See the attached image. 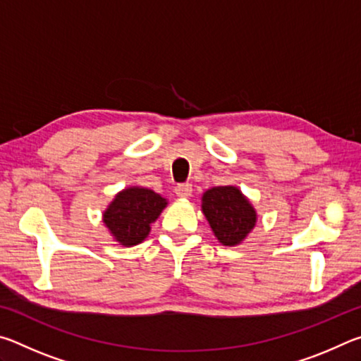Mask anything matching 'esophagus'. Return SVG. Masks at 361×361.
Returning a JSON list of instances; mask_svg holds the SVG:
<instances>
[{
	"instance_id": "34e87169",
	"label": "esophagus",
	"mask_w": 361,
	"mask_h": 361,
	"mask_svg": "<svg viewBox=\"0 0 361 361\" xmlns=\"http://www.w3.org/2000/svg\"><path fill=\"white\" fill-rule=\"evenodd\" d=\"M175 192H176V195H178V197H181V199L191 197V194H192V185H191V183H181V185H178V186L175 188Z\"/></svg>"
}]
</instances>
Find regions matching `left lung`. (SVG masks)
Masks as SVG:
<instances>
[{"label": "left lung", "mask_w": 361, "mask_h": 361, "mask_svg": "<svg viewBox=\"0 0 361 361\" xmlns=\"http://www.w3.org/2000/svg\"><path fill=\"white\" fill-rule=\"evenodd\" d=\"M202 212L216 239L234 247L245 239L256 224V212L235 186H216L202 195Z\"/></svg>", "instance_id": "obj_1"}]
</instances>
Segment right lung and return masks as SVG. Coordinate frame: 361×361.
Listing matches in <instances>:
<instances>
[{
	"label": "right lung",
	"instance_id": "1",
	"mask_svg": "<svg viewBox=\"0 0 361 361\" xmlns=\"http://www.w3.org/2000/svg\"><path fill=\"white\" fill-rule=\"evenodd\" d=\"M167 199L148 188L130 186L116 194V197L103 213V223L111 232L114 240L124 247L143 242L161 212L166 209Z\"/></svg>",
	"mask_w": 361,
	"mask_h": 361
}]
</instances>
